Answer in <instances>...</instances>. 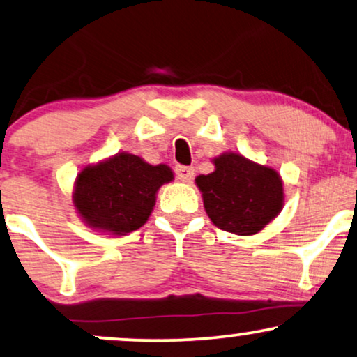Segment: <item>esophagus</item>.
<instances>
[{"label": "esophagus", "instance_id": "esophagus-1", "mask_svg": "<svg viewBox=\"0 0 357 357\" xmlns=\"http://www.w3.org/2000/svg\"><path fill=\"white\" fill-rule=\"evenodd\" d=\"M193 174H195V169L188 167V165H177L175 167V175H177L178 180L182 182H190L193 178Z\"/></svg>", "mask_w": 357, "mask_h": 357}]
</instances>
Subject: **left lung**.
<instances>
[{"label": "left lung", "mask_w": 357, "mask_h": 357, "mask_svg": "<svg viewBox=\"0 0 357 357\" xmlns=\"http://www.w3.org/2000/svg\"><path fill=\"white\" fill-rule=\"evenodd\" d=\"M215 165V172L195 180L215 226L249 236L279 215L284 205V188L274 169L254 164L239 154L220 155Z\"/></svg>", "instance_id": "left-lung-1"}]
</instances>
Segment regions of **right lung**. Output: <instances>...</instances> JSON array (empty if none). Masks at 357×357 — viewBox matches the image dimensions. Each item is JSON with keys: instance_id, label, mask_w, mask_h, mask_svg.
<instances>
[{"instance_id": "1", "label": "right lung", "mask_w": 357, "mask_h": 357, "mask_svg": "<svg viewBox=\"0 0 357 357\" xmlns=\"http://www.w3.org/2000/svg\"><path fill=\"white\" fill-rule=\"evenodd\" d=\"M172 178L167 165H149L141 157L123 152L78 174L73 203L93 228L113 234L131 233L146 223L157 190Z\"/></svg>"}]
</instances>
